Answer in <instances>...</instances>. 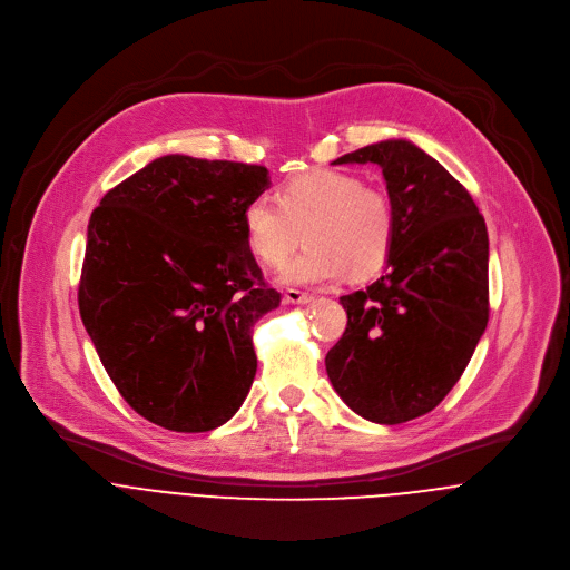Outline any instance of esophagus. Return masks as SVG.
<instances>
[{
    "mask_svg": "<svg viewBox=\"0 0 570 570\" xmlns=\"http://www.w3.org/2000/svg\"><path fill=\"white\" fill-rule=\"evenodd\" d=\"M313 297L308 293H302V291H295V288H288L284 293V302L286 304H308Z\"/></svg>",
    "mask_w": 570,
    "mask_h": 570,
    "instance_id": "esophagus-1",
    "label": "esophagus"
}]
</instances>
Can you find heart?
<instances>
[{"mask_svg": "<svg viewBox=\"0 0 570 570\" xmlns=\"http://www.w3.org/2000/svg\"><path fill=\"white\" fill-rule=\"evenodd\" d=\"M309 248L284 266L277 282L313 288L338 279L379 273L394 248L396 218L390 198L347 171L315 169L279 187L277 200L253 198L243 209V232L253 255L282 266L301 242Z\"/></svg>", "mask_w": 570, "mask_h": 570, "instance_id": "obj_1", "label": "heart"}]
</instances>
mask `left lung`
Masks as SVG:
<instances>
[{"instance_id":"left-lung-1","label":"left lung","mask_w":570,"mask_h":570,"mask_svg":"<svg viewBox=\"0 0 570 570\" xmlns=\"http://www.w3.org/2000/svg\"><path fill=\"white\" fill-rule=\"evenodd\" d=\"M381 167L396 218L383 275L341 297L347 330L330 381L374 424L431 413L469 365L490 320V238L469 191L420 146L385 139L334 165Z\"/></svg>"}]
</instances>
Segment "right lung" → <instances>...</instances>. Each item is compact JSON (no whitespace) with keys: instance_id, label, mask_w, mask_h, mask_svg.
<instances>
[{"instance_id":"add662e5","label":"right lung","mask_w":570,"mask_h":570,"mask_svg":"<svg viewBox=\"0 0 570 570\" xmlns=\"http://www.w3.org/2000/svg\"><path fill=\"white\" fill-rule=\"evenodd\" d=\"M268 169L165 155L92 212L78 311L130 409L178 433L218 429L257 374L255 322L279 306L243 232Z\"/></svg>"}]
</instances>
